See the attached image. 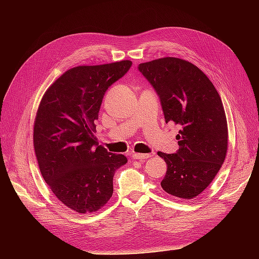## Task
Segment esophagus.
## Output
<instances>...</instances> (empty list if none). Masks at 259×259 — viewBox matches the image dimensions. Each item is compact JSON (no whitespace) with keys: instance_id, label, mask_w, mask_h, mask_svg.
Listing matches in <instances>:
<instances>
[{"instance_id":"esophagus-1","label":"esophagus","mask_w":259,"mask_h":259,"mask_svg":"<svg viewBox=\"0 0 259 259\" xmlns=\"http://www.w3.org/2000/svg\"><path fill=\"white\" fill-rule=\"evenodd\" d=\"M151 154H144V153H133L132 154V159L133 160H140V161H144L148 158H150Z\"/></svg>"}]
</instances>
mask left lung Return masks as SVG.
Here are the masks:
<instances>
[{"mask_svg":"<svg viewBox=\"0 0 259 259\" xmlns=\"http://www.w3.org/2000/svg\"><path fill=\"white\" fill-rule=\"evenodd\" d=\"M161 99L165 122L179 125L176 153L158 152L167 169L163 190L190 200L213 182L228 149L221 96L206 74L185 59L163 57L138 66Z\"/></svg>","mask_w":259,"mask_h":259,"instance_id":"1","label":"left lung"}]
</instances>
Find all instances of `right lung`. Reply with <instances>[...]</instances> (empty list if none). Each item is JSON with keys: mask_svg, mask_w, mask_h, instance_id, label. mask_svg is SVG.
<instances>
[{"mask_svg": "<svg viewBox=\"0 0 259 259\" xmlns=\"http://www.w3.org/2000/svg\"><path fill=\"white\" fill-rule=\"evenodd\" d=\"M131 60L67 70L46 90L33 126L41 174L62 204L86 214L104 207L113 193L115 170L126 156L97 145L95 121L109 86L128 71Z\"/></svg>", "mask_w": 259, "mask_h": 259, "instance_id": "obj_1", "label": "right lung"}]
</instances>
